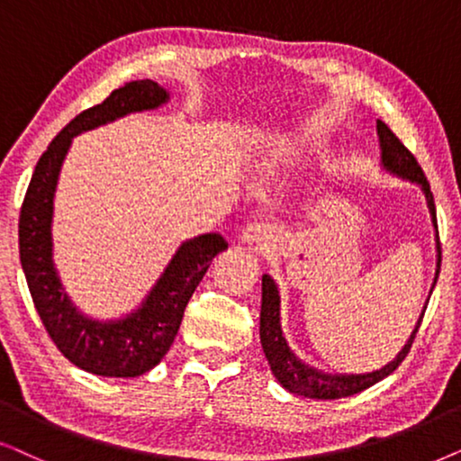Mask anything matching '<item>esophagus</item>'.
I'll list each match as a JSON object with an SVG mask.
<instances>
[{
    "mask_svg": "<svg viewBox=\"0 0 461 461\" xmlns=\"http://www.w3.org/2000/svg\"><path fill=\"white\" fill-rule=\"evenodd\" d=\"M242 242L247 244L250 250H255V253H267L276 242L274 230L266 223H253L244 230Z\"/></svg>",
    "mask_w": 461,
    "mask_h": 461,
    "instance_id": "1",
    "label": "esophagus"
}]
</instances>
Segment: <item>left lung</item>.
<instances>
[{
	"mask_svg": "<svg viewBox=\"0 0 461 461\" xmlns=\"http://www.w3.org/2000/svg\"><path fill=\"white\" fill-rule=\"evenodd\" d=\"M377 137H379V147H382V167L388 170L390 175L401 176V179H407L415 185L421 187L423 195H426V204L430 208V217L434 223V230H437V276H434V285H437L438 272H440V240H438V225H437V206H434V195L430 192V183H428L426 175L417 159L413 158L407 147H404L394 132L390 131L388 126L384 124L382 120H377ZM432 285V288H434ZM432 293V291H430ZM423 314H426V305H423L421 316L417 318V324L411 333L409 341L404 343V348L398 352V356L392 363H388L382 369L373 373H360V375H346V373H330L318 371L314 366L302 363L291 352L288 343L282 335L280 327V291L278 285H276L272 276L263 274L261 278V348L266 352V358L269 366H272L274 377L278 379L282 388L297 396L305 398H316V401H335V398H346L352 394H358L377 382H382L398 369V365L407 358L411 346H413V339L417 330L421 327Z\"/></svg>",
	"mask_w": 461,
	"mask_h": 461,
	"instance_id": "obj_1",
	"label": "left lung"
}]
</instances>
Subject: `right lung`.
<instances>
[{
	"label": "right lung",
	"mask_w": 461,
	"mask_h": 461,
	"mask_svg": "<svg viewBox=\"0 0 461 461\" xmlns=\"http://www.w3.org/2000/svg\"><path fill=\"white\" fill-rule=\"evenodd\" d=\"M168 98L164 86L139 79L113 90L101 105L76 115L41 153L23 200L18 249L35 310L65 358L95 375L139 377L153 369L173 346L195 286L214 257L227 249L219 234L183 242L143 303L120 321L101 322L84 316L60 285L52 261V212L60 167L73 137L128 113L158 109Z\"/></svg>",
	"instance_id": "obj_1"
}]
</instances>
